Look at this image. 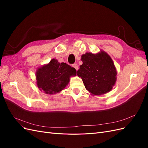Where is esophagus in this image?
Returning <instances> with one entry per match:
<instances>
[{
    "instance_id": "obj_1",
    "label": "esophagus",
    "mask_w": 148,
    "mask_h": 148,
    "mask_svg": "<svg viewBox=\"0 0 148 148\" xmlns=\"http://www.w3.org/2000/svg\"><path fill=\"white\" fill-rule=\"evenodd\" d=\"M73 67H74V68L76 69V70H78V65L77 64H75L73 65Z\"/></svg>"
}]
</instances>
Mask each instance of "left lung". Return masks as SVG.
Masks as SVG:
<instances>
[{"label": "left lung", "mask_w": 148, "mask_h": 148, "mask_svg": "<svg viewBox=\"0 0 148 148\" xmlns=\"http://www.w3.org/2000/svg\"><path fill=\"white\" fill-rule=\"evenodd\" d=\"M83 64L77 71L91 95L101 96L110 92L117 81V71L108 53L101 51L97 53L86 52L82 56Z\"/></svg>", "instance_id": "1"}]
</instances>
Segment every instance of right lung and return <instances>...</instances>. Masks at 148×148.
I'll list each match as a JSON object with an SVG mask.
<instances>
[{
  "mask_svg": "<svg viewBox=\"0 0 148 148\" xmlns=\"http://www.w3.org/2000/svg\"><path fill=\"white\" fill-rule=\"evenodd\" d=\"M77 75V71L64 62L53 59L47 64L39 67L36 72V85L40 91L47 95H54L64 90L71 77Z\"/></svg>",
  "mask_w": 148,
  "mask_h": 148,
  "instance_id": "obj_1",
  "label": "right lung"
}]
</instances>
